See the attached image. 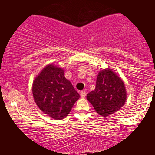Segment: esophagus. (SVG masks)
<instances>
[{"label": "esophagus", "mask_w": 155, "mask_h": 155, "mask_svg": "<svg viewBox=\"0 0 155 155\" xmlns=\"http://www.w3.org/2000/svg\"><path fill=\"white\" fill-rule=\"evenodd\" d=\"M80 95H81V97L85 98V96H86V92L84 91H82L80 92Z\"/></svg>", "instance_id": "esophagus-1"}]
</instances>
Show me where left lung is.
<instances>
[{
  "instance_id": "obj_1",
  "label": "left lung",
  "mask_w": 155,
  "mask_h": 155,
  "mask_svg": "<svg viewBox=\"0 0 155 155\" xmlns=\"http://www.w3.org/2000/svg\"><path fill=\"white\" fill-rule=\"evenodd\" d=\"M126 97L125 87L121 78L107 69L100 72L95 89L87 94V99L100 115L107 117L124 105Z\"/></svg>"
}]
</instances>
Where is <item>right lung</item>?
<instances>
[{
  "label": "right lung",
  "instance_id": "add662e5",
  "mask_svg": "<svg viewBox=\"0 0 155 155\" xmlns=\"http://www.w3.org/2000/svg\"><path fill=\"white\" fill-rule=\"evenodd\" d=\"M33 96L37 107L54 119H63L79 94L64 77L63 69L50 64L43 68L33 83Z\"/></svg>",
  "mask_w": 155,
  "mask_h": 155
}]
</instances>
